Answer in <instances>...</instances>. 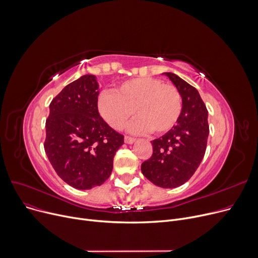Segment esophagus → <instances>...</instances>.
<instances>
[{
	"mask_svg": "<svg viewBox=\"0 0 258 258\" xmlns=\"http://www.w3.org/2000/svg\"><path fill=\"white\" fill-rule=\"evenodd\" d=\"M125 143L126 144H128V145H131V144H133V143H135L136 142V140L135 139H133V138H130V136H125Z\"/></svg>",
	"mask_w": 258,
	"mask_h": 258,
	"instance_id": "obj_1",
	"label": "esophagus"
}]
</instances>
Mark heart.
I'll use <instances>...</instances> for the list:
<instances>
[{
	"mask_svg": "<svg viewBox=\"0 0 258 258\" xmlns=\"http://www.w3.org/2000/svg\"><path fill=\"white\" fill-rule=\"evenodd\" d=\"M99 111L112 128L122 129L135 114L129 126L134 133L163 134L177 123L182 109L178 89L161 80L145 77L127 80L114 92L103 93L98 101Z\"/></svg>",
	"mask_w": 258,
	"mask_h": 258,
	"instance_id": "b5f03b06",
	"label": "heart"
}]
</instances>
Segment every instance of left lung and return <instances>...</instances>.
<instances>
[{
  "mask_svg": "<svg viewBox=\"0 0 258 258\" xmlns=\"http://www.w3.org/2000/svg\"><path fill=\"white\" fill-rule=\"evenodd\" d=\"M169 77L182 100L177 125L152 143L153 154L142 163V173L153 184L174 188L184 184L200 165L209 134L208 111L200 94L174 73Z\"/></svg>",
  "mask_w": 258,
  "mask_h": 258,
  "instance_id": "left-lung-1",
  "label": "left lung"
}]
</instances>
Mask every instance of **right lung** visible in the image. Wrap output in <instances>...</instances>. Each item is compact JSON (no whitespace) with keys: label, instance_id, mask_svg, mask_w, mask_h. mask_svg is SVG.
Wrapping results in <instances>:
<instances>
[{"label":"right lung","instance_id":"right-lung-1","mask_svg":"<svg viewBox=\"0 0 258 258\" xmlns=\"http://www.w3.org/2000/svg\"><path fill=\"white\" fill-rule=\"evenodd\" d=\"M99 93L95 75L81 76L52 100L45 122V154L57 175L77 189L103 184L124 144V136L100 116Z\"/></svg>","mask_w":258,"mask_h":258}]
</instances>
